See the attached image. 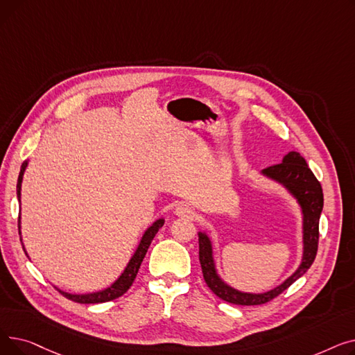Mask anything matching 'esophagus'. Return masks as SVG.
Segmentation results:
<instances>
[{"instance_id":"obj_1","label":"esophagus","mask_w":355,"mask_h":355,"mask_svg":"<svg viewBox=\"0 0 355 355\" xmlns=\"http://www.w3.org/2000/svg\"><path fill=\"white\" fill-rule=\"evenodd\" d=\"M178 217H182V218H190L194 216V209L190 206V204L187 202H180L178 206L175 207V211H174Z\"/></svg>"}]
</instances>
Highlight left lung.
Wrapping results in <instances>:
<instances>
[{
    "instance_id": "8db88e82",
    "label": "left lung",
    "mask_w": 355,
    "mask_h": 355,
    "mask_svg": "<svg viewBox=\"0 0 355 355\" xmlns=\"http://www.w3.org/2000/svg\"><path fill=\"white\" fill-rule=\"evenodd\" d=\"M260 175L281 184L300 206L302 217V259L296 270L276 288L259 293L239 291L229 285L218 275L214 260L213 241L206 230H200L198 254L204 281L220 300L234 305H262L273 300L277 295H281L311 268L316 256V250H318L320 217L324 207V194L320 181L309 170L305 158L300 153L291 151L282 158L281 164L265 168V170L260 171Z\"/></svg>"
}]
</instances>
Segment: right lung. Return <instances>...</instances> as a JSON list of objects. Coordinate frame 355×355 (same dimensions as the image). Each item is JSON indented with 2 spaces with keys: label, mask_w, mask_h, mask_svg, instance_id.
Masks as SVG:
<instances>
[{
  "label": "right lung",
  "mask_w": 355,
  "mask_h": 355,
  "mask_svg": "<svg viewBox=\"0 0 355 355\" xmlns=\"http://www.w3.org/2000/svg\"><path fill=\"white\" fill-rule=\"evenodd\" d=\"M27 165H28V159L23 162L20 174H18V181H17V198H18V202H20V206H21V184H23V177H24ZM164 223H165L164 218H158L144 232V234L139 240V245L135 249L132 257L129 259L126 268L123 269V272L119 275V277L114 284H110L105 289H101L96 292H89V293H70V292H64L59 288H58V291L62 295H64L67 300H70L73 302H79V304H102V302L116 300V297L123 295L130 288V285L134 284L137 273L139 270V266L148 252V248H149V245H151V241L155 237V234L158 233V230L164 226ZM18 230H20V234H21V217H18ZM20 240H21V236H20ZM23 250L26 252L24 245H23ZM26 254H27V252H26ZM27 257H28V254H27Z\"/></svg>",
  "instance_id": "right-lung-1"
}]
</instances>
